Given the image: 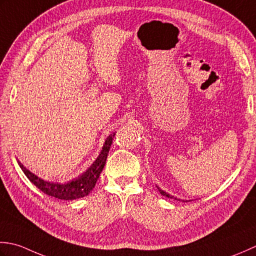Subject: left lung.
<instances>
[{
	"mask_svg": "<svg viewBox=\"0 0 256 256\" xmlns=\"http://www.w3.org/2000/svg\"><path fill=\"white\" fill-rule=\"evenodd\" d=\"M158 190H159V192H160V194H162V196H166V198H170V199H172V198H174V196H170V194H166V192H164V190H161V189H159V188H158ZM174 199H176V198H174Z\"/></svg>",
	"mask_w": 256,
	"mask_h": 256,
	"instance_id": "obj_1",
	"label": "left lung"
}]
</instances>
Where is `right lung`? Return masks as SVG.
Here are the masks:
<instances>
[{"instance_id":"right-lung-1","label":"right lung","mask_w":256,"mask_h":256,"mask_svg":"<svg viewBox=\"0 0 256 256\" xmlns=\"http://www.w3.org/2000/svg\"><path fill=\"white\" fill-rule=\"evenodd\" d=\"M114 137V134H110L106 139L100 154H99V157L96 159L95 162L92 164L90 168L84 172L82 176H78V178L67 182V184H53V182L44 181L38 178V176H36L30 171H28L20 162H18V164L20 169L23 170L25 176L28 178V180L38 186L40 191H43L45 194L57 198L60 200L80 199V198L90 194V192L95 186L99 176H100V172L102 171L104 166H105L107 156L112 144Z\"/></svg>"}]
</instances>
